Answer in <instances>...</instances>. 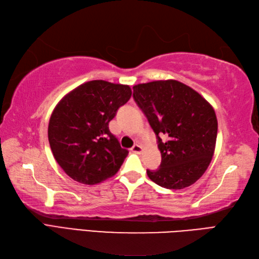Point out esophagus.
<instances>
[{
  "mask_svg": "<svg viewBox=\"0 0 259 259\" xmlns=\"http://www.w3.org/2000/svg\"><path fill=\"white\" fill-rule=\"evenodd\" d=\"M131 151L133 152V153H136V154H141V153L143 152V148H142V146H141V145H139V144H135L133 147H132Z\"/></svg>",
  "mask_w": 259,
  "mask_h": 259,
  "instance_id": "esophagus-1",
  "label": "esophagus"
}]
</instances>
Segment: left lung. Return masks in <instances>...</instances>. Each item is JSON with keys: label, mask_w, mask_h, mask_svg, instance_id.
I'll return each instance as SVG.
<instances>
[{"label": "left lung", "mask_w": 259, "mask_h": 259, "mask_svg": "<svg viewBox=\"0 0 259 259\" xmlns=\"http://www.w3.org/2000/svg\"><path fill=\"white\" fill-rule=\"evenodd\" d=\"M133 91L162 155L159 167L147 169V176L168 189L193 185L214 155L218 127L214 108L196 91L175 79L137 84ZM163 135L167 141L160 139Z\"/></svg>", "instance_id": "left-lung-1"}]
</instances>
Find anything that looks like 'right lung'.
Returning a JSON list of instances; mask_svg holds the SVG:
<instances>
[{"label":"right lung","mask_w":259,"mask_h":259,"mask_svg":"<svg viewBox=\"0 0 259 259\" xmlns=\"http://www.w3.org/2000/svg\"><path fill=\"white\" fill-rule=\"evenodd\" d=\"M131 96L128 85L96 79L77 86L56 105L49 123L50 146L74 181L95 185L117 173L128 151L108 123Z\"/></svg>","instance_id":"add662e5"}]
</instances>
